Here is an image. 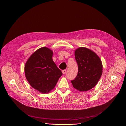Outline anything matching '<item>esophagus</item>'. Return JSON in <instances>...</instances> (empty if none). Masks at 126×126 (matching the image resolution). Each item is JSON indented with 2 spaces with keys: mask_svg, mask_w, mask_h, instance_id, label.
Instances as JSON below:
<instances>
[{
  "mask_svg": "<svg viewBox=\"0 0 126 126\" xmlns=\"http://www.w3.org/2000/svg\"><path fill=\"white\" fill-rule=\"evenodd\" d=\"M66 70H62V73H63V74H65V73H66Z\"/></svg>",
  "mask_w": 126,
  "mask_h": 126,
  "instance_id": "esophagus-1",
  "label": "esophagus"
}]
</instances>
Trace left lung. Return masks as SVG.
Segmentation results:
<instances>
[{"instance_id": "8db88e82", "label": "left lung", "mask_w": 126, "mask_h": 126, "mask_svg": "<svg viewBox=\"0 0 126 126\" xmlns=\"http://www.w3.org/2000/svg\"><path fill=\"white\" fill-rule=\"evenodd\" d=\"M75 56L78 72L75 79L71 80L75 89L81 92L92 89L99 81L102 73L100 59L94 51L85 47L75 50Z\"/></svg>"}]
</instances>
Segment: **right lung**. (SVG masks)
<instances>
[{
  "instance_id": "obj_1",
  "label": "right lung",
  "mask_w": 126,
  "mask_h": 126,
  "mask_svg": "<svg viewBox=\"0 0 126 126\" xmlns=\"http://www.w3.org/2000/svg\"><path fill=\"white\" fill-rule=\"evenodd\" d=\"M53 52L47 47L36 50L26 63L25 74L30 85L41 93H47L55 87L62 73L53 61Z\"/></svg>"
}]
</instances>
